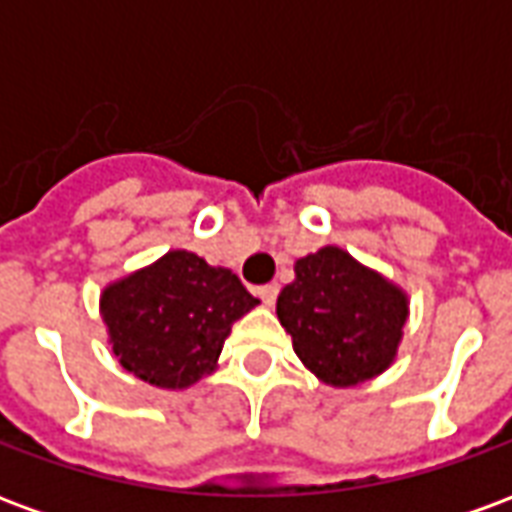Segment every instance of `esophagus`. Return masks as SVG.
I'll return each instance as SVG.
<instances>
[{"mask_svg":"<svg viewBox=\"0 0 512 512\" xmlns=\"http://www.w3.org/2000/svg\"><path fill=\"white\" fill-rule=\"evenodd\" d=\"M257 296L263 299V304H266V307H274V301H277V296H279V288L277 285H263V288H257Z\"/></svg>","mask_w":512,"mask_h":512,"instance_id":"34e87169","label":"esophagus"}]
</instances>
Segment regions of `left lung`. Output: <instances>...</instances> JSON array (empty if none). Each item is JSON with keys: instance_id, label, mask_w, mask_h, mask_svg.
Wrapping results in <instances>:
<instances>
[{"instance_id": "left-lung-1", "label": "left lung", "mask_w": 512, "mask_h": 512, "mask_svg": "<svg viewBox=\"0 0 512 512\" xmlns=\"http://www.w3.org/2000/svg\"><path fill=\"white\" fill-rule=\"evenodd\" d=\"M296 279L277 299V318L301 365L323 384L359 386L395 362L408 321L406 290L340 246L296 260Z\"/></svg>"}]
</instances>
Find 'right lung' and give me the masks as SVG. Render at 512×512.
Segmentation results:
<instances>
[{
	"instance_id": "1",
	"label": "right lung",
	"mask_w": 512,
	"mask_h": 512,
	"mask_svg": "<svg viewBox=\"0 0 512 512\" xmlns=\"http://www.w3.org/2000/svg\"><path fill=\"white\" fill-rule=\"evenodd\" d=\"M257 304L230 268L172 249L109 282L101 318L123 370L158 389H186L211 376L233 323Z\"/></svg>"
}]
</instances>
